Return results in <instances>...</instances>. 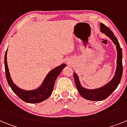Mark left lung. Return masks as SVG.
I'll return each instance as SVG.
<instances>
[{"label": "left lung", "mask_w": 127, "mask_h": 127, "mask_svg": "<svg viewBox=\"0 0 127 127\" xmlns=\"http://www.w3.org/2000/svg\"><path fill=\"white\" fill-rule=\"evenodd\" d=\"M100 30L102 33H105L111 39L115 45H116L117 49L118 57H117V68H116V73L114 77L108 83L104 85L101 88H97L94 90H88L83 88L81 85L78 77L77 74L74 73L75 84L77 87V89L84 98L93 101H98L107 98L117 88L118 85L120 83L121 79L123 74V64H122V50L120 48V44L116 37L114 36V33L107 27L100 23Z\"/></svg>", "instance_id": "8db88e82"}]
</instances>
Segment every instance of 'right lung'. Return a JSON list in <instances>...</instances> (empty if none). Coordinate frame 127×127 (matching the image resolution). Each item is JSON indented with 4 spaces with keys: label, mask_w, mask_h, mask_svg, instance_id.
<instances>
[{
    "label": "right lung",
    "mask_w": 127,
    "mask_h": 127,
    "mask_svg": "<svg viewBox=\"0 0 127 127\" xmlns=\"http://www.w3.org/2000/svg\"><path fill=\"white\" fill-rule=\"evenodd\" d=\"M7 51H5V58H4L5 77L7 83L12 90L13 91V92L16 94V95H17L18 97L21 98L22 100L25 102L31 103V104L41 102L47 99L51 95L53 90L54 85L57 77L60 74L63 69L65 67L66 65L63 64L61 65L58 66L51 70L46 76L42 85L39 88L31 91L24 90L17 87L13 83V81L11 80L8 67H7Z\"/></svg>",
    "instance_id": "obj_1"
}]
</instances>
